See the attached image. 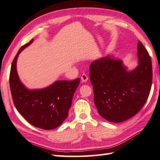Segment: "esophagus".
Instances as JSON below:
<instances>
[{"mask_svg": "<svg viewBox=\"0 0 160 160\" xmlns=\"http://www.w3.org/2000/svg\"><path fill=\"white\" fill-rule=\"evenodd\" d=\"M81 81H83V82L86 83V82H87V81H88V77L86 75V74H83L82 75H81Z\"/></svg>", "mask_w": 160, "mask_h": 160, "instance_id": "34e87169", "label": "esophagus"}]
</instances>
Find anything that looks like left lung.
Here are the masks:
<instances>
[{"instance_id": "obj_1", "label": "left lung", "mask_w": 160, "mask_h": 160, "mask_svg": "<svg viewBox=\"0 0 160 160\" xmlns=\"http://www.w3.org/2000/svg\"><path fill=\"white\" fill-rule=\"evenodd\" d=\"M138 64L129 70L122 60L109 56L92 62L90 79L94 102L102 118L112 122L125 121L139 112L146 102L152 85V62L147 49L138 43Z\"/></svg>"}]
</instances>
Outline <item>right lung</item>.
Returning a JSON list of instances; mask_svg holds the SVG:
<instances>
[{
	"label": "right lung",
	"mask_w": 160,
	"mask_h": 160,
	"mask_svg": "<svg viewBox=\"0 0 160 160\" xmlns=\"http://www.w3.org/2000/svg\"><path fill=\"white\" fill-rule=\"evenodd\" d=\"M33 39L22 46L13 59L10 70L9 85L14 105L31 125L45 130L61 125L68 116L74 92L80 79L58 80L41 89H29L20 81L17 72L20 53L33 43Z\"/></svg>",
	"instance_id": "obj_1"
}]
</instances>
